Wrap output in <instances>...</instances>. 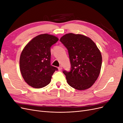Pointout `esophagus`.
<instances>
[{
    "label": "esophagus",
    "instance_id": "obj_1",
    "mask_svg": "<svg viewBox=\"0 0 123 123\" xmlns=\"http://www.w3.org/2000/svg\"><path fill=\"white\" fill-rule=\"evenodd\" d=\"M58 70L59 71H61L62 70V66H60L58 68Z\"/></svg>",
    "mask_w": 123,
    "mask_h": 123
}]
</instances>
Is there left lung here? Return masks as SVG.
<instances>
[{
  "mask_svg": "<svg viewBox=\"0 0 123 123\" xmlns=\"http://www.w3.org/2000/svg\"><path fill=\"white\" fill-rule=\"evenodd\" d=\"M67 49L71 64L70 71H63L72 88L83 90L90 88L98 79L102 57L95 43L88 37L68 33L60 39Z\"/></svg>",
  "mask_w": 123,
  "mask_h": 123,
  "instance_id": "8db88e82",
  "label": "left lung"
}]
</instances>
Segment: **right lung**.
Segmentation results:
<instances>
[{"label": "right lung", "mask_w": 123, "mask_h": 123, "mask_svg": "<svg viewBox=\"0 0 123 123\" xmlns=\"http://www.w3.org/2000/svg\"><path fill=\"white\" fill-rule=\"evenodd\" d=\"M58 40L55 36L40 34L24 48L20 57V70L29 86L40 88L50 83L52 75L58 70L51 65V47Z\"/></svg>", "instance_id": "right-lung-1"}]
</instances>
